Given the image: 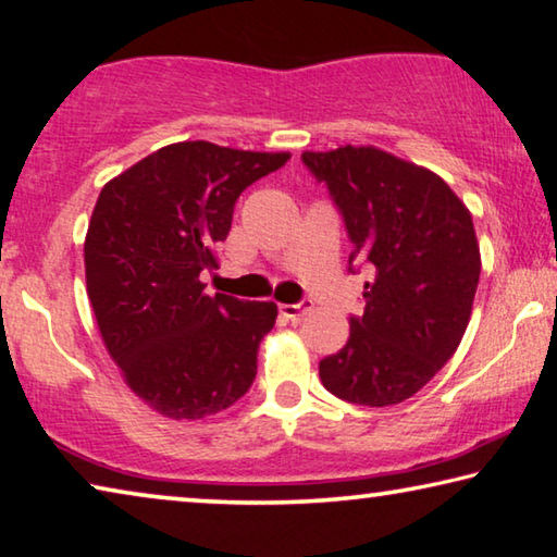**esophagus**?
Listing matches in <instances>:
<instances>
[{"instance_id":"34e87169","label":"esophagus","mask_w":557,"mask_h":557,"mask_svg":"<svg viewBox=\"0 0 557 557\" xmlns=\"http://www.w3.org/2000/svg\"><path fill=\"white\" fill-rule=\"evenodd\" d=\"M312 312V301H299V305H280V314L287 317L289 322H301Z\"/></svg>"}]
</instances>
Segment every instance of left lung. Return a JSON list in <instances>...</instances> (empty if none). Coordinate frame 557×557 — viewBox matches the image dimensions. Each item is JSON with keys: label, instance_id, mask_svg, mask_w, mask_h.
<instances>
[{"label": "left lung", "instance_id": "8db88e82", "mask_svg": "<svg viewBox=\"0 0 557 557\" xmlns=\"http://www.w3.org/2000/svg\"><path fill=\"white\" fill-rule=\"evenodd\" d=\"M324 182L354 262L369 265L363 314L351 317L348 342L319 361L324 388L346 403L385 408L432 381L467 332L482 256L471 213L425 166L375 147L305 152Z\"/></svg>", "mask_w": 557, "mask_h": 557}]
</instances>
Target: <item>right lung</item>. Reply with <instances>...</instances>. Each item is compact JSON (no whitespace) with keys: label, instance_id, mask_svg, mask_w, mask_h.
<instances>
[{"label":"right lung","instance_id":"add662e5","mask_svg":"<svg viewBox=\"0 0 557 557\" xmlns=\"http://www.w3.org/2000/svg\"><path fill=\"white\" fill-rule=\"evenodd\" d=\"M287 152L203 139L157 149L112 178L86 235V282L102 342L129 391L174 420H201L243 398L275 301L206 295L238 196Z\"/></svg>","mask_w":557,"mask_h":557}]
</instances>
